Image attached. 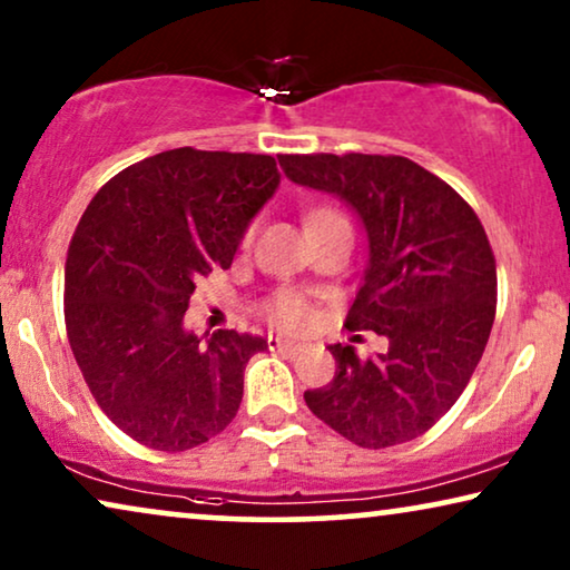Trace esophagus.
Listing matches in <instances>:
<instances>
[{
    "mask_svg": "<svg viewBox=\"0 0 570 570\" xmlns=\"http://www.w3.org/2000/svg\"><path fill=\"white\" fill-rule=\"evenodd\" d=\"M267 345H269L272 353H283V355H298L303 350V345H298V342L283 340V337H269Z\"/></svg>",
    "mask_w": 570,
    "mask_h": 570,
    "instance_id": "1",
    "label": "esophagus"
}]
</instances>
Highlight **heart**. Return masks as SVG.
<instances>
[{
    "mask_svg": "<svg viewBox=\"0 0 570 570\" xmlns=\"http://www.w3.org/2000/svg\"><path fill=\"white\" fill-rule=\"evenodd\" d=\"M322 215H332V213L330 209H316L308 220H314V217H322ZM264 314H267L272 324L279 326V330H287V332L306 330L311 322L308 301L303 298L298 291H287V287L277 291L267 303H264Z\"/></svg>",
    "mask_w": 570,
    "mask_h": 570,
    "instance_id": "1",
    "label": "heart"
}]
</instances>
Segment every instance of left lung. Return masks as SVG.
Listing matches in <instances>:
<instances>
[{"instance_id":"1","label":"left lung","mask_w":570,"mask_h":570,"mask_svg":"<svg viewBox=\"0 0 570 570\" xmlns=\"http://www.w3.org/2000/svg\"><path fill=\"white\" fill-rule=\"evenodd\" d=\"M291 181L334 194L361 217L368 267L345 326L389 340L337 361L308 410L363 449L412 441L439 423L470 384L495 318V256L474 209L402 155H279Z\"/></svg>"}]
</instances>
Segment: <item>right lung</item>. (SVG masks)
<instances>
[{"instance_id": "right-lung-1", "label": "right lung", "mask_w": 570, "mask_h": 570, "mask_svg": "<svg viewBox=\"0 0 570 570\" xmlns=\"http://www.w3.org/2000/svg\"><path fill=\"white\" fill-rule=\"evenodd\" d=\"M279 184L272 155L176 147L116 174L85 209L65 267V322L85 384L116 428L186 451L228 428L267 340L184 330L199 277L228 269Z\"/></svg>"}]
</instances>
